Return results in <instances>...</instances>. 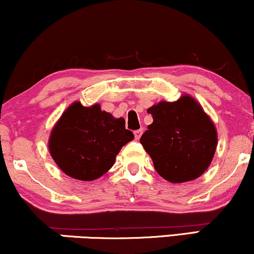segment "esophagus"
I'll return each instance as SVG.
<instances>
[{"mask_svg": "<svg viewBox=\"0 0 254 254\" xmlns=\"http://www.w3.org/2000/svg\"><path fill=\"white\" fill-rule=\"evenodd\" d=\"M133 135H135V138L137 139V141H138V139L141 138V136H142V130H141V129L136 130L135 132H133Z\"/></svg>", "mask_w": 254, "mask_h": 254, "instance_id": "esophagus-1", "label": "esophagus"}]
</instances>
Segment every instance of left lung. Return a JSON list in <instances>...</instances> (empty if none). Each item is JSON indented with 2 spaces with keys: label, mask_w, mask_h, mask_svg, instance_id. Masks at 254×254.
<instances>
[{
  "label": "left lung",
  "mask_w": 254,
  "mask_h": 254,
  "mask_svg": "<svg viewBox=\"0 0 254 254\" xmlns=\"http://www.w3.org/2000/svg\"><path fill=\"white\" fill-rule=\"evenodd\" d=\"M153 123L141 144L153 160L157 173L173 184L197 179L208 170L217 147L214 122L193 97L160 101L147 110Z\"/></svg>",
  "instance_id": "left-lung-1"
}]
</instances>
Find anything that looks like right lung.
Instances as JSON below:
<instances>
[{
    "label": "right lung",
    "mask_w": 254,
    "mask_h": 254,
    "mask_svg": "<svg viewBox=\"0 0 254 254\" xmlns=\"http://www.w3.org/2000/svg\"><path fill=\"white\" fill-rule=\"evenodd\" d=\"M133 139L124 118H115L100 105L75 101L62 113L49 137V151L66 176L92 182L112 167L122 147Z\"/></svg>",
    "instance_id": "add662e5"
}]
</instances>
